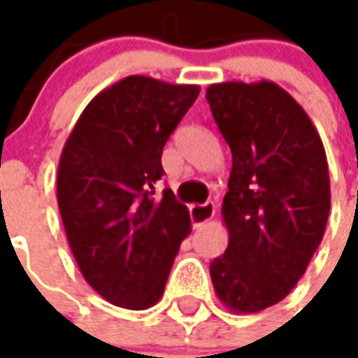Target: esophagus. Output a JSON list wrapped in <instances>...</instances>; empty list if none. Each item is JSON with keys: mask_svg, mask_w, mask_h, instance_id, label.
Masks as SVG:
<instances>
[{"mask_svg": "<svg viewBox=\"0 0 358 358\" xmlns=\"http://www.w3.org/2000/svg\"><path fill=\"white\" fill-rule=\"evenodd\" d=\"M215 215V206L212 202H206V204H192L191 206V220L194 227H200L206 222H210Z\"/></svg>", "mask_w": 358, "mask_h": 358, "instance_id": "obj_1", "label": "esophagus"}]
</instances>
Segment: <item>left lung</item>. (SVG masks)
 Returning a JSON list of instances; mask_svg holds the SVG:
<instances>
[{"mask_svg": "<svg viewBox=\"0 0 358 358\" xmlns=\"http://www.w3.org/2000/svg\"><path fill=\"white\" fill-rule=\"evenodd\" d=\"M206 100L233 156L222 204L229 243L210 275L231 313H260L289 295L322 243L326 150L301 103L272 80L210 85Z\"/></svg>", "mask_w": 358, "mask_h": 358, "instance_id": "left-lung-1", "label": "left lung"}]
</instances>
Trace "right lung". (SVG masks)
I'll use <instances>...</instances> for the list:
<instances>
[{
  "label": "right lung",
  "instance_id": "obj_1",
  "mask_svg": "<svg viewBox=\"0 0 358 358\" xmlns=\"http://www.w3.org/2000/svg\"><path fill=\"white\" fill-rule=\"evenodd\" d=\"M200 86L131 75L94 96L65 141L57 204L88 285L111 305L144 310L164 295L191 215L166 189L162 150Z\"/></svg>",
  "mask_w": 358,
  "mask_h": 358
}]
</instances>
